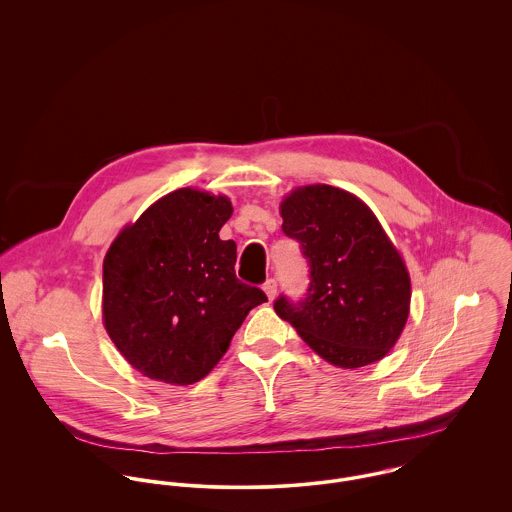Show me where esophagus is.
Wrapping results in <instances>:
<instances>
[{
	"instance_id": "34e87169",
	"label": "esophagus",
	"mask_w": 512,
	"mask_h": 512,
	"mask_svg": "<svg viewBox=\"0 0 512 512\" xmlns=\"http://www.w3.org/2000/svg\"><path fill=\"white\" fill-rule=\"evenodd\" d=\"M263 290L269 296V300H275V296H277V281L269 279L267 283L263 284Z\"/></svg>"
}]
</instances>
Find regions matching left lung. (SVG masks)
<instances>
[{"label": "left lung", "mask_w": 512, "mask_h": 512, "mask_svg": "<svg viewBox=\"0 0 512 512\" xmlns=\"http://www.w3.org/2000/svg\"><path fill=\"white\" fill-rule=\"evenodd\" d=\"M283 231L300 243L310 286L275 312L328 363L357 369L383 359L410 310V277L397 247L357 196L300 186L281 202Z\"/></svg>", "instance_id": "left-lung-1"}]
</instances>
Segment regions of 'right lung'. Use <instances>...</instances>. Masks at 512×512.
Masks as SVG:
<instances>
[{
	"instance_id": "1",
	"label": "right lung",
	"mask_w": 512,
	"mask_h": 512,
	"mask_svg": "<svg viewBox=\"0 0 512 512\" xmlns=\"http://www.w3.org/2000/svg\"><path fill=\"white\" fill-rule=\"evenodd\" d=\"M231 212L226 196L180 188L115 237L104 259V326L145 377L204 379L249 310L267 302L235 277L237 245L220 239Z\"/></svg>"
}]
</instances>
